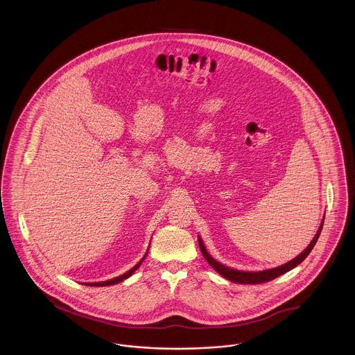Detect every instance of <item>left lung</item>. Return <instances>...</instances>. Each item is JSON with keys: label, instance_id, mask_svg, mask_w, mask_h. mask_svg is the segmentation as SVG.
<instances>
[{"label": "left lung", "instance_id": "obj_1", "mask_svg": "<svg viewBox=\"0 0 355 355\" xmlns=\"http://www.w3.org/2000/svg\"><path fill=\"white\" fill-rule=\"evenodd\" d=\"M324 218H325V216H324ZM322 226H324V219H322V222H321V226L318 228L317 234L314 235L313 241H311V244H309L297 257H295L293 260L285 263V264L280 266V267L270 268V270H259V272H245V270H232V268H230V267H226V266L220 264L219 261H216L213 256H210V254H209L207 250H206V247H205V244H203V241L200 239V236H198L199 248H200V252H202L203 257L207 260V263L213 267L214 270H216L220 276H223L225 279L230 280V282L239 284L266 283V282H270V280H273V279L282 276V275H284V273L288 272V270H293L295 267H297L300 263H302V261L305 260V257L311 254L314 244L318 241Z\"/></svg>", "mask_w": 355, "mask_h": 355}]
</instances>
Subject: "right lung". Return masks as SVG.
<instances>
[{
	"instance_id": "obj_1",
	"label": "right lung",
	"mask_w": 355,
	"mask_h": 355,
	"mask_svg": "<svg viewBox=\"0 0 355 355\" xmlns=\"http://www.w3.org/2000/svg\"><path fill=\"white\" fill-rule=\"evenodd\" d=\"M148 255V251H146V254L144 255L141 260L133 267V268H130V270L125 272V273H123L121 276H119V277H114V279H111V280H107V282H100V283H83L85 285H89V286H107V285H114V284L121 283V282H124L125 279H128L129 276H132L133 273H135V270H137L140 266H141L142 261H144V259Z\"/></svg>"
}]
</instances>
